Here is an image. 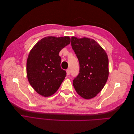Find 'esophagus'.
I'll return each instance as SVG.
<instances>
[{"label": "esophagus", "instance_id": "esophagus-1", "mask_svg": "<svg viewBox=\"0 0 134 134\" xmlns=\"http://www.w3.org/2000/svg\"><path fill=\"white\" fill-rule=\"evenodd\" d=\"M70 70L68 69L66 70V74H67V75H70Z\"/></svg>", "mask_w": 134, "mask_h": 134}]
</instances>
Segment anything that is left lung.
<instances>
[{
	"label": "left lung",
	"mask_w": 134,
	"mask_h": 134,
	"mask_svg": "<svg viewBox=\"0 0 134 134\" xmlns=\"http://www.w3.org/2000/svg\"><path fill=\"white\" fill-rule=\"evenodd\" d=\"M71 44L79 63V72L73 80L76 92L83 98H93L102 91L108 77L106 51L94 40L71 37Z\"/></svg>",
	"instance_id": "left-lung-1"
}]
</instances>
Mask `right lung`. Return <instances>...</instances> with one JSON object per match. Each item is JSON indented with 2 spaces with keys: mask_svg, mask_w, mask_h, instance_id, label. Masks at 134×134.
I'll return each mask as SVG.
<instances>
[{
  "mask_svg": "<svg viewBox=\"0 0 134 134\" xmlns=\"http://www.w3.org/2000/svg\"><path fill=\"white\" fill-rule=\"evenodd\" d=\"M70 42L69 36L44 37L30 51L27 61V75L31 86L43 97H49L58 90L66 75L60 66L59 54Z\"/></svg>",
  "mask_w": 134,
  "mask_h": 134,
  "instance_id": "right-lung-1",
  "label": "right lung"
}]
</instances>
